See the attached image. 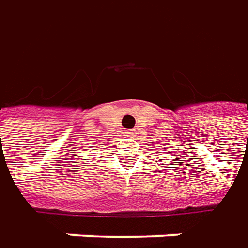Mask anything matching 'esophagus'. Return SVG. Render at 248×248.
<instances>
[{
    "mask_svg": "<svg viewBox=\"0 0 248 248\" xmlns=\"http://www.w3.org/2000/svg\"><path fill=\"white\" fill-rule=\"evenodd\" d=\"M124 136H125V138H135L136 135H135V132H131V131H127V132H125V135H124Z\"/></svg>",
    "mask_w": 248,
    "mask_h": 248,
    "instance_id": "34e87169",
    "label": "esophagus"
}]
</instances>
